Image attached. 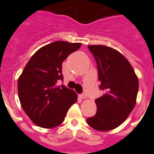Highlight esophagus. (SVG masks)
Here are the masks:
<instances>
[{
  "label": "esophagus",
  "instance_id": "1",
  "mask_svg": "<svg viewBox=\"0 0 154 154\" xmlns=\"http://www.w3.org/2000/svg\"><path fill=\"white\" fill-rule=\"evenodd\" d=\"M80 98H82V99H86L87 96H86V94H80Z\"/></svg>",
  "mask_w": 154,
  "mask_h": 154
}]
</instances>
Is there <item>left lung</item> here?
Returning a JSON list of instances; mask_svg holds the SVG:
<instances>
[{
	"label": "left lung",
	"mask_w": 154,
	"mask_h": 154,
	"mask_svg": "<svg viewBox=\"0 0 154 154\" xmlns=\"http://www.w3.org/2000/svg\"><path fill=\"white\" fill-rule=\"evenodd\" d=\"M98 67L103 96L95 100L97 112L87 123L98 131L119 127L134 109L138 91V79L134 69L120 52L105 45H89Z\"/></svg>",
	"instance_id": "obj_1"
}]
</instances>
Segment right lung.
<instances>
[{"mask_svg":"<svg viewBox=\"0 0 154 154\" xmlns=\"http://www.w3.org/2000/svg\"><path fill=\"white\" fill-rule=\"evenodd\" d=\"M80 43L55 41L39 49L32 55L18 79V95L21 107L39 127L52 128L63 123L77 94L65 85L62 63Z\"/></svg>","mask_w":154,"mask_h":154,"instance_id":"obj_1","label":"right lung"}]
</instances>
